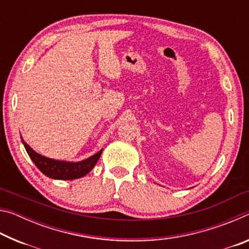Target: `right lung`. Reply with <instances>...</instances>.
<instances>
[{
    "mask_svg": "<svg viewBox=\"0 0 249 249\" xmlns=\"http://www.w3.org/2000/svg\"><path fill=\"white\" fill-rule=\"evenodd\" d=\"M22 142L28 156L31 157L36 167L38 168L45 176L49 177V178L59 180H73L86 176L88 172H90L93 169V167L95 166V163L98 162V160L103 150L101 149L99 153H96L95 155L92 156V157L86 160H82V161L80 162H67L44 157V156L34 151L31 147L23 141V138Z\"/></svg>",
    "mask_w": 249,
    "mask_h": 249,
    "instance_id": "add662e5",
    "label": "right lung"
}]
</instances>
